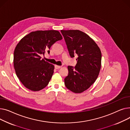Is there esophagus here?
Listing matches in <instances>:
<instances>
[{"instance_id":"obj_1","label":"esophagus","mask_w":130,"mask_h":130,"mask_svg":"<svg viewBox=\"0 0 130 130\" xmlns=\"http://www.w3.org/2000/svg\"><path fill=\"white\" fill-rule=\"evenodd\" d=\"M62 67V66H57V65H55V68L56 69H60Z\"/></svg>"}]
</instances>
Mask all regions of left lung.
I'll return each mask as SVG.
<instances>
[{"mask_svg":"<svg viewBox=\"0 0 130 130\" xmlns=\"http://www.w3.org/2000/svg\"><path fill=\"white\" fill-rule=\"evenodd\" d=\"M61 32L71 57L78 55L75 67H68L65 86L72 92L80 93L96 80L101 67V52L95 42L85 32L79 30H61Z\"/></svg>","mask_w":130,"mask_h":130,"instance_id":"left-lung-1","label":"left lung"}]
</instances>
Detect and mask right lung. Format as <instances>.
I'll list each match as a JSON object with an SVG mask.
<instances>
[{
  "mask_svg": "<svg viewBox=\"0 0 130 130\" xmlns=\"http://www.w3.org/2000/svg\"><path fill=\"white\" fill-rule=\"evenodd\" d=\"M62 39L57 30H38L23 37L13 53V66L17 77L26 88L40 91L46 87L52 78L55 66L41 59L52 44Z\"/></svg>",
  "mask_w": 130,
  "mask_h": 130,
  "instance_id": "add662e5",
  "label": "right lung"
}]
</instances>
